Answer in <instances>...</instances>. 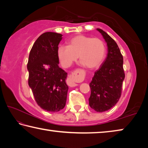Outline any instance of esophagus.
Wrapping results in <instances>:
<instances>
[{
	"instance_id": "esophagus-1",
	"label": "esophagus",
	"mask_w": 148,
	"mask_h": 148,
	"mask_svg": "<svg viewBox=\"0 0 148 148\" xmlns=\"http://www.w3.org/2000/svg\"><path fill=\"white\" fill-rule=\"evenodd\" d=\"M81 79V74H80V70L77 69L76 71L72 72V74L69 76L67 79V84L70 87H75L77 86V84L75 83V82H77Z\"/></svg>"
}]
</instances>
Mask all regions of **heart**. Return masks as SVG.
<instances>
[{
  "label": "heart",
  "instance_id": "b5f03b06",
  "mask_svg": "<svg viewBox=\"0 0 148 148\" xmlns=\"http://www.w3.org/2000/svg\"><path fill=\"white\" fill-rule=\"evenodd\" d=\"M68 46H60L57 57L64 67L71 66L77 59L88 69H95L102 63L106 55V46L102 39L79 34L67 41Z\"/></svg>",
  "mask_w": 148,
  "mask_h": 148
}]
</instances>
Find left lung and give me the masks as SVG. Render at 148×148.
<instances>
[{
    "label": "left lung",
    "mask_w": 148,
    "mask_h": 148,
    "mask_svg": "<svg viewBox=\"0 0 148 148\" xmlns=\"http://www.w3.org/2000/svg\"><path fill=\"white\" fill-rule=\"evenodd\" d=\"M97 29L106 42L108 54L89 84V104L96 112H103L114 106L121 97L125 72L123 58L117 43L106 32Z\"/></svg>",
    "instance_id": "left-lung-1"
}]
</instances>
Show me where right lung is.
Listing matches in <instances>:
<instances>
[{
	"mask_svg": "<svg viewBox=\"0 0 148 148\" xmlns=\"http://www.w3.org/2000/svg\"><path fill=\"white\" fill-rule=\"evenodd\" d=\"M62 36L52 32L41 34L32 47L27 63L29 86L37 104L47 112H57L66 104L67 73L59 66L57 54Z\"/></svg>",
	"mask_w": 148,
	"mask_h": 148,
	"instance_id": "right-lung-1",
	"label": "right lung"
}]
</instances>
